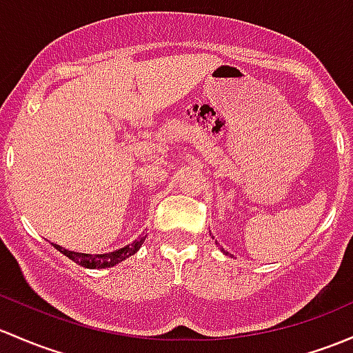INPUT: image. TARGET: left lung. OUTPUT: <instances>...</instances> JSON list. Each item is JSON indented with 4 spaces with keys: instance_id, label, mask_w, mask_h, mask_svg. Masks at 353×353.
<instances>
[{
    "instance_id": "8db88e82",
    "label": "left lung",
    "mask_w": 353,
    "mask_h": 353,
    "mask_svg": "<svg viewBox=\"0 0 353 353\" xmlns=\"http://www.w3.org/2000/svg\"><path fill=\"white\" fill-rule=\"evenodd\" d=\"M223 252H225V250H223ZM225 254H228V252H225Z\"/></svg>"
}]
</instances>
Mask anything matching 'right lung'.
<instances>
[{
  "instance_id": "right-lung-1",
  "label": "right lung",
  "mask_w": 353,
  "mask_h": 353,
  "mask_svg": "<svg viewBox=\"0 0 353 353\" xmlns=\"http://www.w3.org/2000/svg\"><path fill=\"white\" fill-rule=\"evenodd\" d=\"M143 240L145 236L142 239L135 240L132 245H127L123 248H118V250L110 252V254H99V255H91V254H79V252H70L65 250V248L59 247V245H54L61 254H64L65 257H69L70 261H74L76 264H79L81 267H86V269H105V267H113L117 264H120L121 261L128 259L130 255L137 254L140 247H142Z\"/></svg>"
}]
</instances>
